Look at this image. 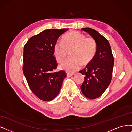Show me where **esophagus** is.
<instances>
[{"mask_svg": "<svg viewBox=\"0 0 132 132\" xmlns=\"http://www.w3.org/2000/svg\"><path fill=\"white\" fill-rule=\"evenodd\" d=\"M74 75L73 73H67V77H71V76H72V75Z\"/></svg>", "mask_w": 132, "mask_h": 132, "instance_id": "1", "label": "esophagus"}]
</instances>
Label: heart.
<instances>
[{
	"instance_id": "b5f03b06",
	"label": "heart",
	"mask_w": 132,
	"mask_h": 132,
	"mask_svg": "<svg viewBox=\"0 0 132 132\" xmlns=\"http://www.w3.org/2000/svg\"><path fill=\"white\" fill-rule=\"evenodd\" d=\"M62 42L55 43L53 48L54 57L59 63L66 58L68 52L71 58L63 62L60 68L69 73H73L80 68L81 64L86 65L90 63L95 57L97 43L92 37L78 31H71L63 37Z\"/></svg>"
}]
</instances>
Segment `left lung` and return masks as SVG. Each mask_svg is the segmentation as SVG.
Returning <instances> with one entry per match:
<instances>
[{
  "label": "left lung",
  "mask_w": 132,
  "mask_h": 132,
  "mask_svg": "<svg viewBox=\"0 0 132 132\" xmlns=\"http://www.w3.org/2000/svg\"><path fill=\"white\" fill-rule=\"evenodd\" d=\"M81 30L89 34L97 43L96 53L93 61L79 71L85 75L80 87L82 94L87 98L95 99L104 93L111 81L114 59L110 43L105 37L89 27Z\"/></svg>",
  "instance_id": "left-lung-1"
}]
</instances>
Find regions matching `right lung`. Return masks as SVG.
Returning <instances> with one entry per match:
<instances>
[{
	"instance_id": "obj_1",
	"label": "right lung",
	"mask_w": 132,
	"mask_h": 132,
	"mask_svg": "<svg viewBox=\"0 0 132 132\" xmlns=\"http://www.w3.org/2000/svg\"><path fill=\"white\" fill-rule=\"evenodd\" d=\"M68 30H45L31 37L24 46L23 73L31 90L43 101L57 96L67 76L63 70L54 71L58 63L53 48L58 37Z\"/></svg>"
}]
</instances>
